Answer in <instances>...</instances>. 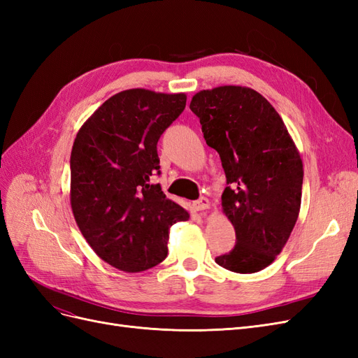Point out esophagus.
<instances>
[{
    "label": "esophagus",
    "instance_id": "1",
    "mask_svg": "<svg viewBox=\"0 0 358 358\" xmlns=\"http://www.w3.org/2000/svg\"><path fill=\"white\" fill-rule=\"evenodd\" d=\"M209 208H210V203H209V200L206 199V197H200L199 200L192 201V209L196 210V212L206 210V209H209Z\"/></svg>",
    "mask_w": 358,
    "mask_h": 358
}]
</instances>
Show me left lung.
I'll use <instances>...</instances> for the list:
<instances>
[{"mask_svg":"<svg viewBox=\"0 0 358 358\" xmlns=\"http://www.w3.org/2000/svg\"><path fill=\"white\" fill-rule=\"evenodd\" d=\"M189 109L220 154L227 178L222 209L236 230L234 248L215 262L236 273L259 272L282 251L299 218V150L273 106L246 86L200 91Z\"/></svg>","mask_w":358,"mask_h":358,"instance_id":"1","label":"left lung"}]
</instances>
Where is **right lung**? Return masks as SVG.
Listing matches in <instances>:
<instances>
[{
    "label": "right lung",
    "instance_id": "1",
    "mask_svg": "<svg viewBox=\"0 0 358 358\" xmlns=\"http://www.w3.org/2000/svg\"><path fill=\"white\" fill-rule=\"evenodd\" d=\"M185 94L127 90L104 101L73 143L70 201L86 242L106 263L136 273L167 257L169 229L189 213L166 197L157 143Z\"/></svg>",
    "mask_w": 358,
    "mask_h": 358
}]
</instances>
